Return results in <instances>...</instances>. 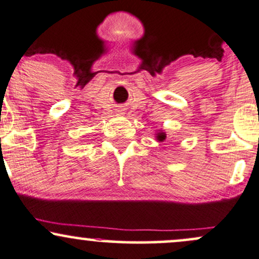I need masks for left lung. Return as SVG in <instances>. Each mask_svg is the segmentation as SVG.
Here are the masks:
<instances>
[{
  "label": "left lung",
  "mask_w": 259,
  "mask_h": 259,
  "mask_svg": "<svg viewBox=\"0 0 259 259\" xmlns=\"http://www.w3.org/2000/svg\"><path fill=\"white\" fill-rule=\"evenodd\" d=\"M156 139L159 142H163L166 139V133L163 132V131H159V132H156Z\"/></svg>",
  "instance_id": "1"
}]
</instances>
